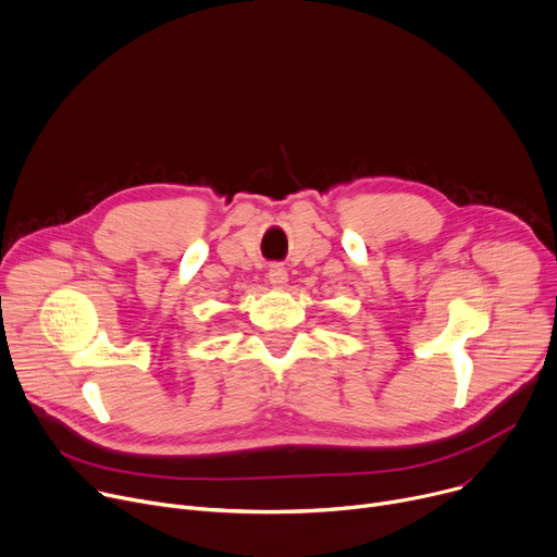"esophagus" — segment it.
Here are the masks:
<instances>
[{"label":"esophagus","mask_w":557,"mask_h":557,"mask_svg":"<svg viewBox=\"0 0 557 557\" xmlns=\"http://www.w3.org/2000/svg\"><path fill=\"white\" fill-rule=\"evenodd\" d=\"M268 281L272 287H283L287 285V270L283 265H272L268 272Z\"/></svg>","instance_id":"obj_1"}]
</instances>
